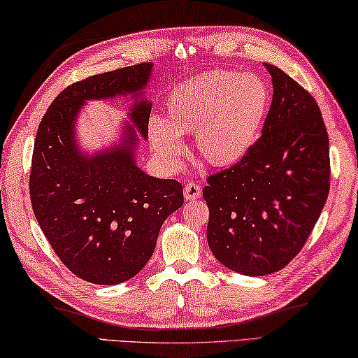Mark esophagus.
Wrapping results in <instances>:
<instances>
[{
	"label": "esophagus",
	"instance_id": "34e87169",
	"mask_svg": "<svg viewBox=\"0 0 358 358\" xmlns=\"http://www.w3.org/2000/svg\"><path fill=\"white\" fill-rule=\"evenodd\" d=\"M201 196V187L196 182H189L184 187V198L185 201H193L196 198Z\"/></svg>",
	"mask_w": 358,
	"mask_h": 358
}]
</instances>
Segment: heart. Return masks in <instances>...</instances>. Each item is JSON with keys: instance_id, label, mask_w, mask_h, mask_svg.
<instances>
[{"instance_id": "1", "label": "heart", "mask_w": 358, "mask_h": 358, "mask_svg": "<svg viewBox=\"0 0 358 358\" xmlns=\"http://www.w3.org/2000/svg\"><path fill=\"white\" fill-rule=\"evenodd\" d=\"M271 92L255 74L204 73L179 84L166 98V119H150L149 138L168 168L184 154L180 136L193 134V148L215 168L236 165L259 139Z\"/></svg>"}]
</instances>
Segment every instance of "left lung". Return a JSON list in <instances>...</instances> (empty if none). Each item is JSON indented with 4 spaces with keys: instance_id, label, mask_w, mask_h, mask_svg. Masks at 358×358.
Returning a JSON list of instances; mask_svg holds the SVG:
<instances>
[{
    "instance_id": "left-lung-1",
    "label": "left lung",
    "mask_w": 358,
    "mask_h": 358,
    "mask_svg": "<svg viewBox=\"0 0 358 358\" xmlns=\"http://www.w3.org/2000/svg\"><path fill=\"white\" fill-rule=\"evenodd\" d=\"M273 101L262 136L241 162L208 178V244L231 271L265 276L290 263L330 190L328 134L315 99L265 63Z\"/></svg>"
}]
</instances>
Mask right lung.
Listing matches in <instances>:
<instances>
[{
	"label": "right lung",
	"mask_w": 358,
	"mask_h": 358,
	"mask_svg": "<svg viewBox=\"0 0 358 358\" xmlns=\"http://www.w3.org/2000/svg\"><path fill=\"white\" fill-rule=\"evenodd\" d=\"M152 63L92 76L58 95L34 139L30 196L36 220L58 259L87 282L131 279L155 250L163 222L184 204L182 185L136 165L148 138L152 103L144 95ZM132 98L119 145L87 155L75 139L80 109L92 99Z\"/></svg>",
	"instance_id": "right-lung-1"
}]
</instances>
